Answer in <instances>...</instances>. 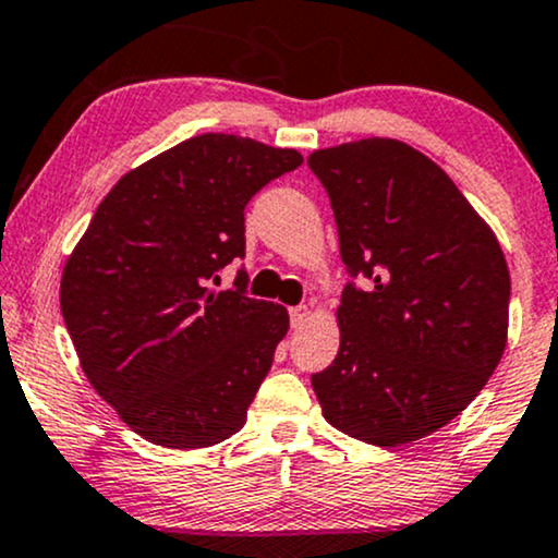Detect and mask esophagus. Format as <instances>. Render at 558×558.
Wrapping results in <instances>:
<instances>
[{"label":"esophagus","instance_id":"1","mask_svg":"<svg viewBox=\"0 0 558 558\" xmlns=\"http://www.w3.org/2000/svg\"><path fill=\"white\" fill-rule=\"evenodd\" d=\"M288 315H291V328H301V325L310 319V306H304V304L291 306V310H288Z\"/></svg>","mask_w":558,"mask_h":558}]
</instances>
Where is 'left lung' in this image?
Masks as SVG:
<instances>
[{"label":"left lung","mask_w":558,"mask_h":558,"mask_svg":"<svg viewBox=\"0 0 558 558\" xmlns=\"http://www.w3.org/2000/svg\"><path fill=\"white\" fill-rule=\"evenodd\" d=\"M306 165L328 191L351 275L341 349L312 375L325 420L383 448L425 438L501 362L511 299L501 246L451 178L401 141H351Z\"/></svg>","instance_id":"obj_1"}]
</instances>
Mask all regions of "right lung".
<instances>
[{
  "label": "right lung",
  "instance_id": "add662e5",
  "mask_svg": "<svg viewBox=\"0 0 558 558\" xmlns=\"http://www.w3.org/2000/svg\"><path fill=\"white\" fill-rule=\"evenodd\" d=\"M304 162L296 149L202 133L114 183L60 286L83 373L141 438L204 448L239 433L288 332V312L246 293L243 209Z\"/></svg>",
  "mask_w": 558,
  "mask_h": 558
}]
</instances>
